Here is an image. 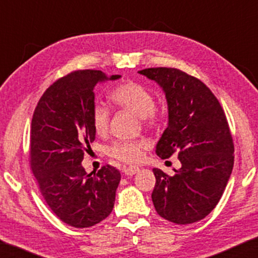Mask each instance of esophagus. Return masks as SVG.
Masks as SVG:
<instances>
[{"mask_svg":"<svg viewBox=\"0 0 258 258\" xmlns=\"http://www.w3.org/2000/svg\"><path fill=\"white\" fill-rule=\"evenodd\" d=\"M123 171H124V174L126 176H132V175H135L136 172H139L140 168L136 167V165H130V167H125L123 169Z\"/></svg>","mask_w":258,"mask_h":258,"instance_id":"1","label":"esophagus"}]
</instances>
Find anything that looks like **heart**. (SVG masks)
Returning <instances> with one entry per match:
<instances>
[{
  "label": "heart",
  "instance_id": "obj_1",
  "mask_svg": "<svg viewBox=\"0 0 258 258\" xmlns=\"http://www.w3.org/2000/svg\"><path fill=\"white\" fill-rule=\"evenodd\" d=\"M110 100L117 107L125 109L142 118L146 126H155L160 121L161 112L154 104L151 91L135 81H126L116 86L110 93ZM110 121V111L105 105L95 103L90 111V122L97 135H105ZM147 144L142 141H115L107 147L105 153L115 160L135 163L143 156Z\"/></svg>",
  "mask_w": 258,
  "mask_h": 258
}]
</instances>
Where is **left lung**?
Instances as JSON below:
<instances>
[{"mask_svg": "<svg viewBox=\"0 0 258 258\" xmlns=\"http://www.w3.org/2000/svg\"><path fill=\"white\" fill-rule=\"evenodd\" d=\"M139 73L160 84L168 102V126L156 154L165 160L177 153L182 164L172 176L153 169L154 207L172 223H195L217 206L234 167V142L224 110L202 81L182 70L158 67Z\"/></svg>", "mask_w": 258, "mask_h": 258, "instance_id": "8db88e82", "label": "left lung"}]
</instances>
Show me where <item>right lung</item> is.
I'll return each instance as SVG.
<instances>
[{
	"mask_svg": "<svg viewBox=\"0 0 258 258\" xmlns=\"http://www.w3.org/2000/svg\"><path fill=\"white\" fill-rule=\"evenodd\" d=\"M119 77H107L101 70H76L55 81L35 108L30 169L52 213L72 227H93L114 208L119 171L107 164L91 176L81 162L96 135L90 122L94 88Z\"/></svg>",
	"mask_w": 258,
	"mask_h": 258,
	"instance_id": "right-lung-1",
	"label": "right lung"
}]
</instances>
